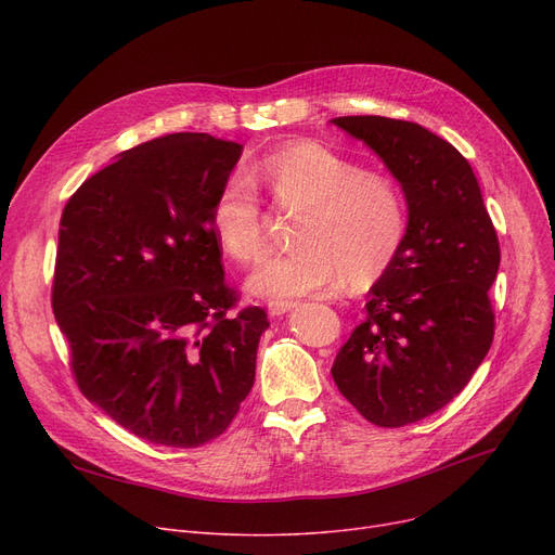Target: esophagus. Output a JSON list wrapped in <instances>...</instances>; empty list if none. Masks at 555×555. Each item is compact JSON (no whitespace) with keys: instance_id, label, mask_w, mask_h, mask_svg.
Returning a JSON list of instances; mask_svg holds the SVG:
<instances>
[{"instance_id":"obj_1","label":"esophagus","mask_w":555,"mask_h":555,"mask_svg":"<svg viewBox=\"0 0 555 555\" xmlns=\"http://www.w3.org/2000/svg\"><path fill=\"white\" fill-rule=\"evenodd\" d=\"M295 306H297L295 301H287V299H272V301L268 304V310H270V314L279 317V314H285L287 310H293Z\"/></svg>"}]
</instances>
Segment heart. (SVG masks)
Segmentation results:
<instances>
[{"instance_id":"obj_1","label":"heart","mask_w":555,"mask_h":555,"mask_svg":"<svg viewBox=\"0 0 555 555\" xmlns=\"http://www.w3.org/2000/svg\"><path fill=\"white\" fill-rule=\"evenodd\" d=\"M249 178L281 207H299V247L262 258L247 279L249 293L270 299L328 293L344 283L364 287L396 260L406 207L398 184L317 141H297L260 159ZM211 229L220 247L238 262L266 245L262 202L243 172L220 184Z\"/></svg>"}]
</instances>
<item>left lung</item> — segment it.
Here are the masks:
<instances>
[{"mask_svg":"<svg viewBox=\"0 0 555 555\" xmlns=\"http://www.w3.org/2000/svg\"><path fill=\"white\" fill-rule=\"evenodd\" d=\"M331 124L385 162L410 207L402 247L369 289L364 322L331 369L369 423L402 427L459 396L490 351L498 231L468 159L446 139L387 116Z\"/></svg>","mask_w":555,"mask_h":555,"instance_id":"8db88e82","label":"left lung"}]
</instances>
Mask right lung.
I'll return each instance as SVG.
<instances>
[{"label":"right lung","mask_w":555,"mask_h":555,"mask_svg":"<svg viewBox=\"0 0 555 555\" xmlns=\"http://www.w3.org/2000/svg\"><path fill=\"white\" fill-rule=\"evenodd\" d=\"M243 145L178 132L121 153L65 204L51 287L78 389L139 439L199 448L236 418L268 312L229 314L211 229Z\"/></svg>","instance_id":"add662e5"}]
</instances>
